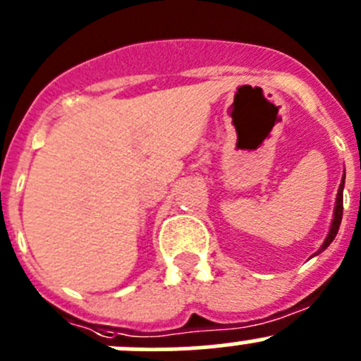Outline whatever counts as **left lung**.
Here are the masks:
<instances>
[{
    "label": "left lung",
    "instance_id": "1",
    "mask_svg": "<svg viewBox=\"0 0 361 361\" xmlns=\"http://www.w3.org/2000/svg\"><path fill=\"white\" fill-rule=\"evenodd\" d=\"M344 182H345V172L344 176H342V180H341V185H338V191H337V198H335V209H334V219H331V224H330V230H328V235L326 238H324V242L321 244L319 251L314 252V256H317L319 252H323L324 249L328 247V245L334 242L335 235H337L338 231V226H341V221H342V196H344Z\"/></svg>",
    "mask_w": 361,
    "mask_h": 361
}]
</instances>
